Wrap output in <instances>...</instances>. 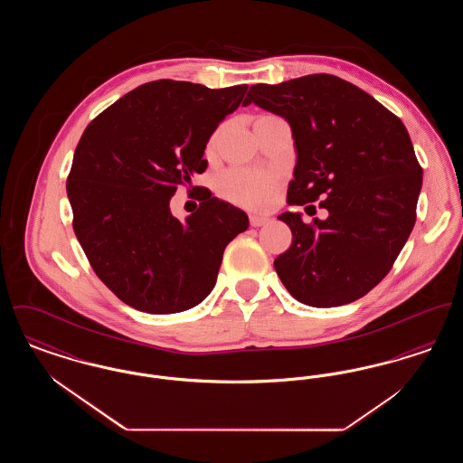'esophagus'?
<instances>
[{
  "label": "esophagus",
  "mask_w": 463,
  "mask_h": 463,
  "mask_svg": "<svg viewBox=\"0 0 463 463\" xmlns=\"http://www.w3.org/2000/svg\"><path fill=\"white\" fill-rule=\"evenodd\" d=\"M269 222V219L267 217H262V215H250V223L253 225V227H262V225H265Z\"/></svg>",
  "instance_id": "esophagus-1"
}]
</instances>
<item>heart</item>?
<instances>
[{
  "mask_svg": "<svg viewBox=\"0 0 463 463\" xmlns=\"http://www.w3.org/2000/svg\"><path fill=\"white\" fill-rule=\"evenodd\" d=\"M278 185V176L264 170L232 168L219 180L222 194L238 204L260 208L272 198Z\"/></svg>",
  "mask_w": 463,
  "mask_h": 463,
  "instance_id": "heart-1",
  "label": "heart"
}]
</instances>
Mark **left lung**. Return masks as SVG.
I'll list each match as a JSON object with an SVG mask.
<instances>
[{"instance_id": "8db88e82", "label": "left lung", "mask_w": 463, "mask_h": 463, "mask_svg": "<svg viewBox=\"0 0 463 463\" xmlns=\"http://www.w3.org/2000/svg\"><path fill=\"white\" fill-rule=\"evenodd\" d=\"M251 102L291 127L297 165L288 204L323 199L319 208L328 210V219L312 223L291 212L278 217L293 234L274 260L281 283L310 307L364 297L389 274L417 221L421 166L406 127L331 74L253 85L242 106Z\"/></svg>"}]
</instances>
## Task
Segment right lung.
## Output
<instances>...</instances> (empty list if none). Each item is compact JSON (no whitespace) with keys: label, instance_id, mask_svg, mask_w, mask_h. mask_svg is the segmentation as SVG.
Returning <instances> with one entry per match:
<instances>
[{"label":"right lung","instance_id":"add662e5","mask_svg":"<svg viewBox=\"0 0 463 463\" xmlns=\"http://www.w3.org/2000/svg\"><path fill=\"white\" fill-rule=\"evenodd\" d=\"M246 90L151 81L81 135L67 176L72 227L95 274L127 306L149 314L198 306L225 246L248 229L242 210L212 194L184 222L170 212L176 187L206 170V144Z\"/></svg>","mask_w":463,"mask_h":463}]
</instances>
